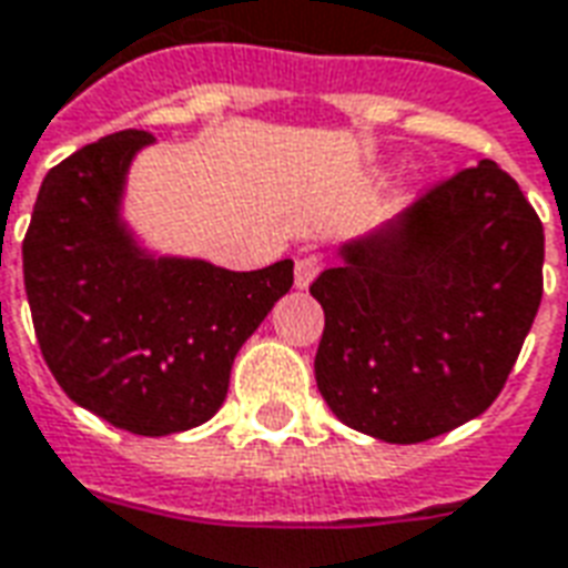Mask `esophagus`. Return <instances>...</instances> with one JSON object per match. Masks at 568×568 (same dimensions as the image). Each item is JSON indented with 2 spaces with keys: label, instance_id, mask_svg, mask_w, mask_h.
Listing matches in <instances>:
<instances>
[{
  "label": "esophagus",
  "instance_id": "esophagus-1",
  "mask_svg": "<svg viewBox=\"0 0 568 568\" xmlns=\"http://www.w3.org/2000/svg\"><path fill=\"white\" fill-rule=\"evenodd\" d=\"M322 271V261L320 255H301V258L295 261V285L297 288H307L316 276H320Z\"/></svg>",
  "mask_w": 568,
  "mask_h": 568
}]
</instances>
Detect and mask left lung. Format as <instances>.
Returning <instances> with one entry per match:
<instances>
[{
  "label": "left lung",
  "mask_w": 568,
  "mask_h": 568,
  "mask_svg": "<svg viewBox=\"0 0 568 568\" xmlns=\"http://www.w3.org/2000/svg\"><path fill=\"white\" fill-rule=\"evenodd\" d=\"M310 285L325 310L316 386L356 432L417 444L484 414L541 304L545 227L493 161L423 191Z\"/></svg>",
  "instance_id": "8db88e82"
}]
</instances>
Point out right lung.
<instances>
[{"label":"right lung","instance_id":"obj_1","mask_svg":"<svg viewBox=\"0 0 568 568\" xmlns=\"http://www.w3.org/2000/svg\"><path fill=\"white\" fill-rule=\"evenodd\" d=\"M145 142V130H121L44 175L23 236V285L60 389L105 423L158 438L222 407L234 356L292 288L295 264L234 273L142 255L118 203Z\"/></svg>","mask_w":568,"mask_h":568}]
</instances>
